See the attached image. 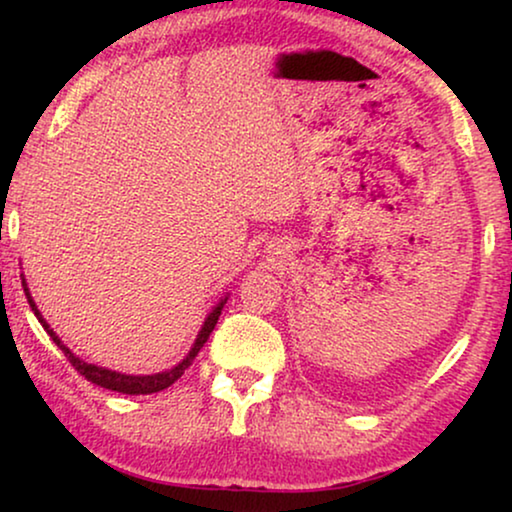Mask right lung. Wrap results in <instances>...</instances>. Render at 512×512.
<instances>
[{
    "mask_svg": "<svg viewBox=\"0 0 512 512\" xmlns=\"http://www.w3.org/2000/svg\"><path fill=\"white\" fill-rule=\"evenodd\" d=\"M20 277H23V275H20ZM23 291H25V296H27V303H30V307H32L34 317L39 319V324L44 326V331H46L48 335H51L55 345H58V347L62 349V352H65L69 363H72V366H74L76 370H79V373H81L83 377H86L88 382L97 384V387L118 391V394H130V396L156 394V391H163V389L170 387V384L177 382L179 377L184 375V370H186L188 366H191L195 356H198L200 349L205 347V342L209 340V333L214 331L216 321H219V317H221L223 305H226V300H228V296H223V298L219 300V303H216V305L212 307V312L207 314L205 321H202V328H200L198 338H195V342H193L191 352H188V354L184 356V359H181V361L177 363V366L170 368V370H163V373H153V375H125V373H118V370H109V368L95 366V363H88V361L79 359V356H76V354L72 352V349H69V347L65 345V342H62V340L58 338V335H55L53 328L48 326V321H46L44 317H41L39 307H37V303H34V300H32L30 289H27L25 277H23Z\"/></svg>",
    "mask_w": 512,
    "mask_h": 512,
    "instance_id": "right-lung-1",
    "label": "right lung"
}]
</instances>
